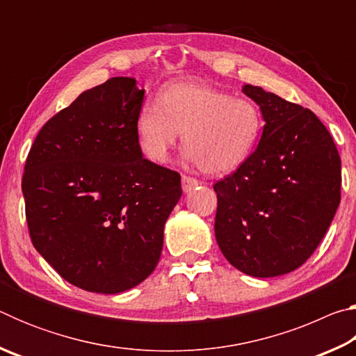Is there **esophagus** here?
Instances as JSON below:
<instances>
[{
	"mask_svg": "<svg viewBox=\"0 0 356 356\" xmlns=\"http://www.w3.org/2000/svg\"><path fill=\"white\" fill-rule=\"evenodd\" d=\"M201 182L197 179H195V177H190V176H182V188H184V191L185 193H188V191H191L193 188H195V186H197L200 185Z\"/></svg>",
	"mask_w": 356,
	"mask_h": 356,
	"instance_id": "1",
	"label": "esophagus"
}]
</instances>
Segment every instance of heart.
Here are the masks:
<instances>
[{
	"label": "heart",
	"mask_w": 356,
	"mask_h": 356,
	"mask_svg": "<svg viewBox=\"0 0 356 356\" xmlns=\"http://www.w3.org/2000/svg\"><path fill=\"white\" fill-rule=\"evenodd\" d=\"M262 111L254 102L202 83H176L149 102L136 118L143 152L166 163L184 135L188 160L212 176L238 170L254 152L262 135Z\"/></svg>",
	"instance_id": "1"
}]
</instances>
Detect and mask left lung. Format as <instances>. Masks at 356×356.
I'll list each match as a JSON object with an SVG mask.
<instances>
[{
	"label": "left lung",
	"instance_id": "left-lung-1",
	"mask_svg": "<svg viewBox=\"0 0 356 356\" xmlns=\"http://www.w3.org/2000/svg\"><path fill=\"white\" fill-rule=\"evenodd\" d=\"M265 120L246 163L213 185L215 237L240 272H293L316 251L341 202V159L314 113L245 84Z\"/></svg>",
	"mask_w": 356,
	"mask_h": 356
}]
</instances>
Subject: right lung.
Here are the masks:
<instances>
[{"label":"right lung","mask_w":356,"mask_h":356,"mask_svg":"<svg viewBox=\"0 0 356 356\" xmlns=\"http://www.w3.org/2000/svg\"><path fill=\"white\" fill-rule=\"evenodd\" d=\"M144 89L114 76L40 129L22 190L34 248L70 284L119 293L154 272L179 172L143 159L136 135Z\"/></svg>","instance_id":"right-lung-1"}]
</instances>
